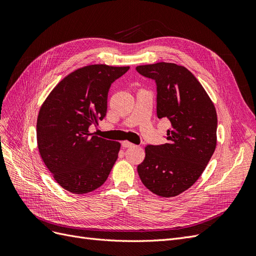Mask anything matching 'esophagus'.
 Returning a JSON list of instances; mask_svg holds the SVG:
<instances>
[{"mask_svg":"<svg viewBox=\"0 0 256 256\" xmlns=\"http://www.w3.org/2000/svg\"><path fill=\"white\" fill-rule=\"evenodd\" d=\"M122 146L125 147V148H128V147L134 146V144H132L131 142H128V141H122Z\"/></svg>","mask_w":256,"mask_h":256,"instance_id":"obj_1","label":"esophagus"}]
</instances>
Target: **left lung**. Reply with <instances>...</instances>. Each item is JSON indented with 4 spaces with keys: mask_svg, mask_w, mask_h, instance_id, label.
Returning <instances> with one entry per match:
<instances>
[{
    "mask_svg": "<svg viewBox=\"0 0 256 256\" xmlns=\"http://www.w3.org/2000/svg\"><path fill=\"white\" fill-rule=\"evenodd\" d=\"M136 69L156 81L157 116L171 122L168 143L147 145L138 173L154 194L176 196L198 180L216 150V108L202 84L184 66L161 62Z\"/></svg>",
    "mask_w": 256,
    "mask_h": 256,
    "instance_id": "8db88e82",
    "label": "left lung"
}]
</instances>
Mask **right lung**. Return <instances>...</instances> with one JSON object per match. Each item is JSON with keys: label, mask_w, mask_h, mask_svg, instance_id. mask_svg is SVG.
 <instances>
[{"label": "right lung", "mask_w": 256, "mask_h": 256, "mask_svg": "<svg viewBox=\"0 0 256 256\" xmlns=\"http://www.w3.org/2000/svg\"><path fill=\"white\" fill-rule=\"evenodd\" d=\"M129 66L104 64L76 69L58 82L40 106L37 118V145L56 182L74 194L104 184L118 157L120 142L90 132L106 113L111 84Z\"/></svg>", "instance_id": "1"}]
</instances>
